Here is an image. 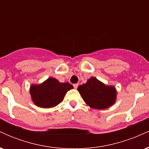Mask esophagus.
<instances>
[{
    "mask_svg": "<svg viewBox=\"0 0 149 149\" xmlns=\"http://www.w3.org/2000/svg\"><path fill=\"white\" fill-rule=\"evenodd\" d=\"M73 87H74L75 89H77L78 87V83H76V84H73Z\"/></svg>",
    "mask_w": 149,
    "mask_h": 149,
    "instance_id": "obj_1",
    "label": "esophagus"
}]
</instances>
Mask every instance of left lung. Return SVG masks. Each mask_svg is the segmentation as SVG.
I'll list each match as a JSON object with an SVG mask.
<instances>
[{"instance_id":"8db88e82","label":"left lung","mask_w":149,"mask_h":149,"mask_svg":"<svg viewBox=\"0 0 149 149\" xmlns=\"http://www.w3.org/2000/svg\"><path fill=\"white\" fill-rule=\"evenodd\" d=\"M78 91L85 104L92 109H106L116 103L117 90L113 85H107L95 77H91L84 84L78 87Z\"/></svg>"}]
</instances>
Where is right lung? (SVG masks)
<instances>
[{
	"label": "right lung",
	"instance_id": "right-lung-1",
	"mask_svg": "<svg viewBox=\"0 0 149 149\" xmlns=\"http://www.w3.org/2000/svg\"><path fill=\"white\" fill-rule=\"evenodd\" d=\"M73 88L69 83H60L56 78L49 77L40 84L31 85L29 92L36 106L49 109L60 104L66 92Z\"/></svg>",
	"mask_w": 149,
	"mask_h": 149
}]
</instances>
